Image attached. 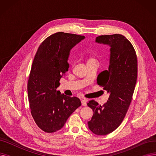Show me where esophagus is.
Masks as SVG:
<instances>
[{
	"label": "esophagus",
	"mask_w": 156,
	"mask_h": 156,
	"mask_svg": "<svg viewBox=\"0 0 156 156\" xmlns=\"http://www.w3.org/2000/svg\"><path fill=\"white\" fill-rule=\"evenodd\" d=\"M81 104H82V105H83V106H86V105H87V99H81Z\"/></svg>",
	"instance_id": "obj_1"
}]
</instances>
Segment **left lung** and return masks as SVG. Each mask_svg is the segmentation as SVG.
Segmentation results:
<instances>
[{"label": "left lung", "instance_id": "left-lung-1", "mask_svg": "<svg viewBox=\"0 0 156 156\" xmlns=\"http://www.w3.org/2000/svg\"><path fill=\"white\" fill-rule=\"evenodd\" d=\"M95 42L111 47L109 69L97 78V84L110 95L103 105L94 100L87 103L94 111L88 125L94 133L105 135L121 125L128 110L137 80V57L132 44L122 35H101Z\"/></svg>", "mask_w": 156, "mask_h": 156}]
</instances>
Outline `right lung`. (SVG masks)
<instances>
[{"label": "right lung", "mask_w": 156, "mask_h": 156, "mask_svg": "<svg viewBox=\"0 0 156 156\" xmlns=\"http://www.w3.org/2000/svg\"><path fill=\"white\" fill-rule=\"evenodd\" d=\"M85 38L83 35L57 32L39 46L28 81V95L31 116L46 133L61 129L71 114L81 105L78 97L57 90L63 74L68 70L71 49Z\"/></svg>", "instance_id": "right-lung-1"}]
</instances>
